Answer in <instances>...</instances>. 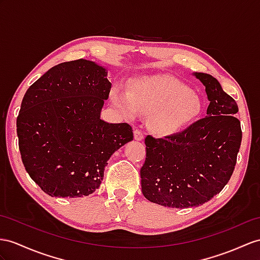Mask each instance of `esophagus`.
<instances>
[{"instance_id":"1","label":"esophagus","mask_w":260,"mask_h":260,"mask_svg":"<svg viewBox=\"0 0 260 260\" xmlns=\"http://www.w3.org/2000/svg\"><path fill=\"white\" fill-rule=\"evenodd\" d=\"M143 138H144L143 131L141 129H136L135 130V139H136V140L141 141V140H143Z\"/></svg>"}]
</instances>
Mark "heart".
<instances>
[{"label": "heart", "mask_w": 260, "mask_h": 260, "mask_svg": "<svg viewBox=\"0 0 260 260\" xmlns=\"http://www.w3.org/2000/svg\"><path fill=\"white\" fill-rule=\"evenodd\" d=\"M110 97L128 118L136 117L139 109L152 112L151 124L159 134H173L185 128L202 109L198 94L182 81L168 76L135 80L130 91L115 86Z\"/></svg>", "instance_id": "heart-1"}]
</instances>
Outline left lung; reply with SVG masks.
<instances>
[{"label":"left lung","instance_id":"obj_1","mask_svg":"<svg viewBox=\"0 0 260 260\" xmlns=\"http://www.w3.org/2000/svg\"><path fill=\"white\" fill-rule=\"evenodd\" d=\"M210 100L207 116L178 134L145 137L144 198L166 207L199 206L229 183L242 143L238 106L213 76L196 73Z\"/></svg>","mask_w":260,"mask_h":260}]
</instances>
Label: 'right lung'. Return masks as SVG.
<instances>
[{"mask_svg": "<svg viewBox=\"0 0 260 260\" xmlns=\"http://www.w3.org/2000/svg\"><path fill=\"white\" fill-rule=\"evenodd\" d=\"M110 88L104 67L77 59L50 68L25 93L16 120L18 148L25 170L46 194H91L113 152L134 140L129 123L100 119Z\"/></svg>", "mask_w": 260, "mask_h": 260, "instance_id": "add662e5", "label": "right lung"}]
</instances>
